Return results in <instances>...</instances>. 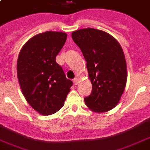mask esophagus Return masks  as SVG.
<instances>
[{"label": "esophagus", "instance_id": "obj_1", "mask_svg": "<svg viewBox=\"0 0 150 150\" xmlns=\"http://www.w3.org/2000/svg\"><path fill=\"white\" fill-rule=\"evenodd\" d=\"M73 83H74V84H75V85H77L78 83H79V79H78L77 78H75V79H73Z\"/></svg>", "mask_w": 150, "mask_h": 150}]
</instances>
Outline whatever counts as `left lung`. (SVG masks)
Masks as SVG:
<instances>
[{
  "label": "left lung",
  "instance_id": "left-lung-1",
  "mask_svg": "<svg viewBox=\"0 0 150 150\" xmlns=\"http://www.w3.org/2000/svg\"><path fill=\"white\" fill-rule=\"evenodd\" d=\"M71 38L86 61L92 92L84 98L94 112H105L118 105L125 89L127 72L123 49L111 34L100 30H75Z\"/></svg>",
  "mask_w": 150,
  "mask_h": 150
}]
</instances>
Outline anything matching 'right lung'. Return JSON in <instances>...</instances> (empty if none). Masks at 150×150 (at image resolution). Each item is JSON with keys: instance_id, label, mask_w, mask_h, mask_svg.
<instances>
[{"instance_id": "obj_1", "label": "right lung", "mask_w": 150, "mask_h": 150, "mask_svg": "<svg viewBox=\"0 0 150 150\" xmlns=\"http://www.w3.org/2000/svg\"><path fill=\"white\" fill-rule=\"evenodd\" d=\"M66 39L64 32L41 33L30 38L19 53L17 77L22 93L30 105L43 116L62 108L73 84L56 61Z\"/></svg>"}]
</instances>
